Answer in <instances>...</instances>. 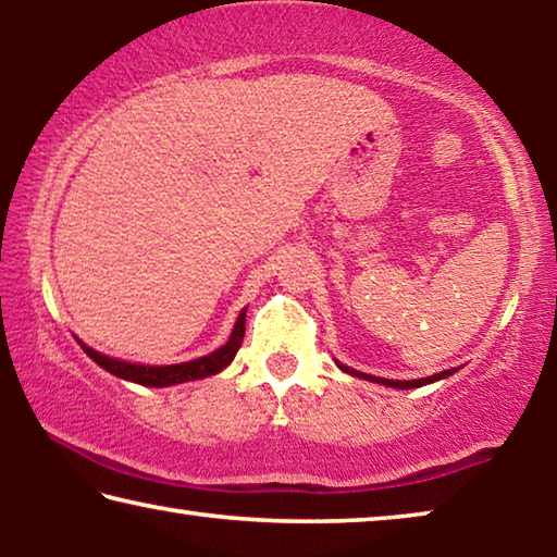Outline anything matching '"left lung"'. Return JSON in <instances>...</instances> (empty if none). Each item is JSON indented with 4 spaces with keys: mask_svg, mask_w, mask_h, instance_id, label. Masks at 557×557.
<instances>
[{
    "mask_svg": "<svg viewBox=\"0 0 557 557\" xmlns=\"http://www.w3.org/2000/svg\"><path fill=\"white\" fill-rule=\"evenodd\" d=\"M338 369L351 373V375H358V379H366V381H373V383H383V385H391V388H420V385H428V383H435L440 379H447V375H451L455 371H442V373H435V375H428V379H418V381H391V379H375V375H369V373H358L354 369H348V366H342L338 363Z\"/></svg>",
    "mask_w": 557,
    "mask_h": 557,
    "instance_id": "8db88e82",
    "label": "left lung"
}]
</instances>
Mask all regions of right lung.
Listing matches in <instances>:
<instances>
[{
	"instance_id": "1",
	"label": "right lung",
	"mask_w": 557,
	"mask_h": 557,
	"mask_svg": "<svg viewBox=\"0 0 557 557\" xmlns=\"http://www.w3.org/2000/svg\"><path fill=\"white\" fill-rule=\"evenodd\" d=\"M245 336V309L238 314V322L233 326V334L225 346L215 348L213 354L196 358V361H186V363H174V366H143V363H127V361H117V358L102 356L98 351H92L90 346L81 344L83 351H86L92 361H96L100 369L110 371L112 375H120V379L139 383V385H152V388H162V385H174V383H184V381H196V379H206V375H213L223 371L228 366L238 348L243 344Z\"/></svg>"
}]
</instances>
